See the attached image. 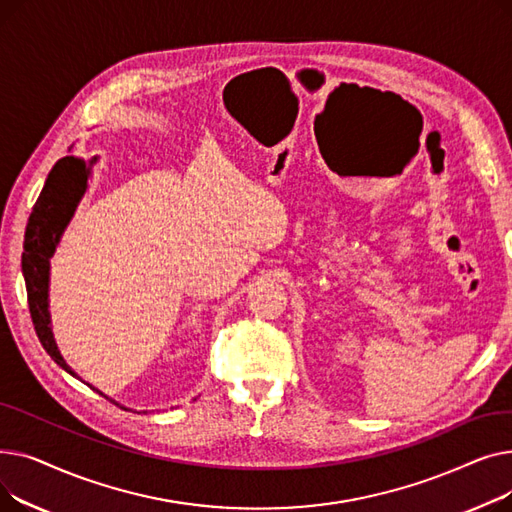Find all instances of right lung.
<instances>
[{
    "label": "right lung",
    "mask_w": 512,
    "mask_h": 512,
    "mask_svg": "<svg viewBox=\"0 0 512 512\" xmlns=\"http://www.w3.org/2000/svg\"><path fill=\"white\" fill-rule=\"evenodd\" d=\"M95 161H97V157H93L87 164L85 159L74 157L72 153L58 159V164L51 168V172L45 180L43 191L33 207V213H31L29 224H26V232H24L22 276L26 282V297H29V309H31V317L35 324V332H37L43 348L47 351V355L56 361L62 369H66L70 375H74V378H78V373L64 361L62 353L58 351L56 338H53V330H51L49 270H51V257L60 245V238H62L64 230L68 228L80 199H83V195L87 191L91 168ZM78 380H83V378H78ZM87 386H91V384H87ZM91 388L97 390L95 386H91ZM99 394H103V392H99Z\"/></svg>",
    "instance_id": "add662e5"
}]
</instances>
